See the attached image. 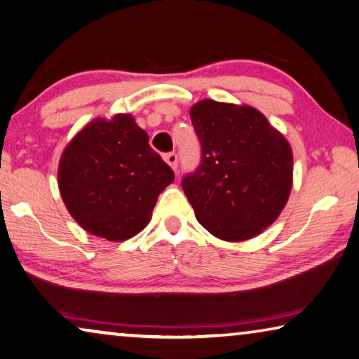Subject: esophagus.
Here are the masks:
<instances>
[{
    "instance_id": "esophagus-1",
    "label": "esophagus",
    "mask_w": 359,
    "mask_h": 359,
    "mask_svg": "<svg viewBox=\"0 0 359 359\" xmlns=\"http://www.w3.org/2000/svg\"><path fill=\"white\" fill-rule=\"evenodd\" d=\"M164 161L168 163L170 168H172L174 170H177V161H179V158H177V154L175 153H168V154H164Z\"/></svg>"
}]
</instances>
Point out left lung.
Segmentation results:
<instances>
[{
  "label": "left lung",
  "instance_id": "8db88e82",
  "mask_svg": "<svg viewBox=\"0 0 359 359\" xmlns=\"http://www.w3.org/2000/svg\"><path fill=\"white\" fill-rule=\"evenodd\" d=\"M201 164L182 180L198 222L226 242H243L279 217L293 185L287 138L248 104L201 100L190 108Z\"/></svg>",
  "mask_w": 359,
  "mask_h": 359
}]
</instances>
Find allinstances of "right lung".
Returning <instances> with one entry per match:
<instances>
[{"instance_id": "1", "label": "right lung", "mask_w": 359, "mask_h": 359, "mask_svg": "<svg viewBox=\"0 0 359 359\" xmlns=\"http://www.w3.org/2000/svg\"><path fill=\"white\" fill-rule=\"evenodd\" d=\"M174 172L130 114L96 117L64 148L57 185L83 231L109 242L135 237L151 221Z\"/></svg>"}]
</instances>
